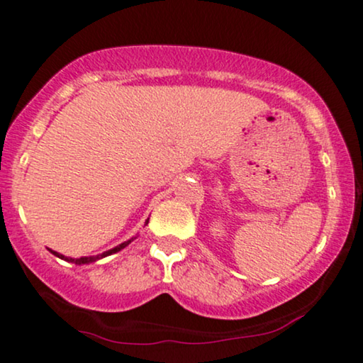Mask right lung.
Returning a JSON list of instances; mask_svg holds the SVG:
<instances>
[{"instance_id": "add662e5", "label": "right lung", "mask_w": 363, "mask_h": 363, "mask_svg": "<svg viewBox=\"0 0 363 363\" xmlns=\"http://www.w3.org/2000/svg\"><path fill=\"white\" fill-rule=\"evenodd\" d=\"M147 223H149V219H147V221H145V224H147ZM134 240H135V238H130V240H128V241H123V242H121V245H118V246L112 247V250H108V251H104L102 255H97V256H82V258H68V256H65V255H60V253H57V251H53V250H50V253L55 255V256H57V258H60V259H65V261H68V263H75V264H90V263H95V261H99V259L105 258V256L113 255V253H118V251L123 250V247L130 245V242L134 241Z\"/></svg>"}]
</instances>
